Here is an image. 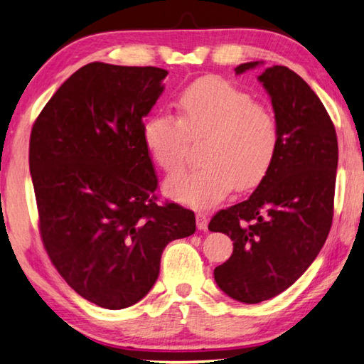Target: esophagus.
<instances>
[{"instance_id":"esophagus-1","label":"esophagus","mask_w":364,"mask_h":364,"mask_svg":"<svg viewBox=\"0 0 364 364\" xmlns=\"http://www.w3.org/2000/svg\"><path fill=\"white\" fill-rule=\"evenodd\" d=\"M208 223H209L208 215H205L204 212H198V214H196V226H198V230L205 231V230H208Z\"/></svg>"}]
</instances>
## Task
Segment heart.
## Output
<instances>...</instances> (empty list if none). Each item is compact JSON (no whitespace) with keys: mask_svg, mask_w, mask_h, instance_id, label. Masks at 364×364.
<instances>
[{"mask_svg":"<svg viewBox=\"0 0 364 364\" xmlns=\"http://www.w3.org/2000/svg\"><path fill=\"white\" fill-rule=\"evenodd\" d=\"M177 114L160 112L142 125V141L156 166L181 173L188 141H205L200 169L176 176L164 191L176 201L205 209L225 200L236 187L258 185L279 150V123L271 107L223 79L205 77L185 88L176 101Z\"/></svg>","mask_w":364,"mask_h":364,"instance_id":"obj_1","label":"heart"}]
</instances>
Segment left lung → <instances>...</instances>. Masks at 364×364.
<instances>
[{
    "mask_svg": "<svg viewBox=\"0 0 364 364\" xmlns=\"http://www.w3.org/2000/svg\"><path fill=\"white\" fill-rule=\"evenodd\" d=\"M249 61L236 74L257 68ZM279 123L271 169L245 201L218 210L209 230L232 241V255L214 269L230 298L257 304L277 296L317 258L333 223L338 136L320 98L287 66L258 75Z\"/></svg>",
    "mask_w": 364,
    "mask_h": 364,
    "instance_id": "left-lung-1",
    "label": "left lung"
}]
</instances>
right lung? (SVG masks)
I'll use <instances>...</instances> for the list:
<instances>
[{
	"mask_svg": "<svg viewBox=\"0 0 364 364\" xmlns=\"http://www.w3.org/2000/svg\"><path fill=\"white\" fill-rule=\"evenodd\" d=\"M166 70L88 63L34 122L30 173L47 255L71 289L105 309L141 301L171 241L193 235L195 214L156 204L159 179L144 117Z\"/></svg>",
	"mask_w": 364,
	"mask_h": 364,
	"instance_id": "1",
	"label": "right lung"
}]
</instances>
